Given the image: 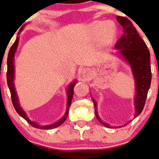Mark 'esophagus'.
I'll return each instance as SVG.
<instances>
[{"mask_svg":"<svg viewBox=\"0 0 159 159\" xmlns=\"http://www.w3.org/2000/svg\"><path fill=\"white\" fill-rule=\"evenodd\" d=\"M82 76H83V79L85 80H89L91 77V73L88 69L84 68L82 71Z\"/></svg>","mask_w":159,"mask_h":159,"instance_id":"obj_1","label":"esophagus"}]
</instances>
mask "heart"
Wrapping results in <instances>:
<instances>
[{
    "instance_id": "obj_1",
    "label": "heart",
    "mask_w": 159,
    "mask_h": 159,
    "mask_svg": "<svg viewBox=\"0 0 159 159\" xmlns=\"http://www.w3.org/2000/svg\"><path fill=\"white\" fill-rule=\"evenodd\" d=\"M94 28L99 34L104 32L105 35L109 38H111L115 34V28L110 24L106 25L104 23H98L94 25Z\"/></svg>"
}]
</instances>
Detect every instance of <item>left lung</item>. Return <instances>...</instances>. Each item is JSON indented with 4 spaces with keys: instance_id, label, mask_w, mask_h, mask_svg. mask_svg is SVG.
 <instances>
[{
    "instance_id": "1",
    "label": "left lung",
    "mask_w": 159,
    "mask_h": 159,
    "mask_svg": "<svg viewBox=\"0 0 159 159\" xmlns=\"http://www.w3.org/2000/svg\"><path fill=\"white\" fill-rule=\"evenodd\" d=\"M117 21L122 26V36L116 43L115 47L131 65L136 85V97L134 104L136 113L134 118L141 113L147 100L148 91L150 88L152 73L150 66V53L147 44L137 33L132 22L127 18L117 16ZM95 109V116L101 124L107 128L110 126L102 122L98 115L97 103L92 99ZM122 127V126H119ZM116 127V128H119ZM123 127V126H122Z\"/></svg>"
}]
</instances>
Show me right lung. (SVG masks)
Returning a JSON list of instances; mask_svg holds the SVG:
<instances>
[{
    "mask_svg": "<svg viewBox=\"0 0 159 159\" xmlns=\"http://www.w3.org/2000/svg\"><path fill=\"white\" fill-rule=\"evenodd\" d=\"M23 27L22 28H20L19 31H22ZM18 43H19V37H17L15 43L12 44V46L10 47V51L8 53V57H7V85L10 91V94H11V99L12 104H13L14 108L16 110V112L19 113V116L22 117L23 119H25V120L31 125L33 127L36 128H40V129L43 130H48V129H52V128H57L58 126H60L61 125L63 122H65V121L67 119V116H68V111L69 108L71 104V101H72L73 95H74V87L75 84L76 83V81H74V83H72L70 85V86L68 87L67 89V111H66L65 115L64 116V117L61 119H60L58 122L55 123L53 125H43L41 126L39 125L36 124V123L31 122L29 119L27 117L25 113L24 110H22V107H20L19 103V101H18V98L16 95V92L15 88H14V84H13V79H14V65H13V60H14V56H15V52L16 51Z\"/></svg>",
    "mask_w": 159,
    "mask_h": 159,
    "instance_id": "right-lung-1",
    "label": "right lung"
}]
</instances>
